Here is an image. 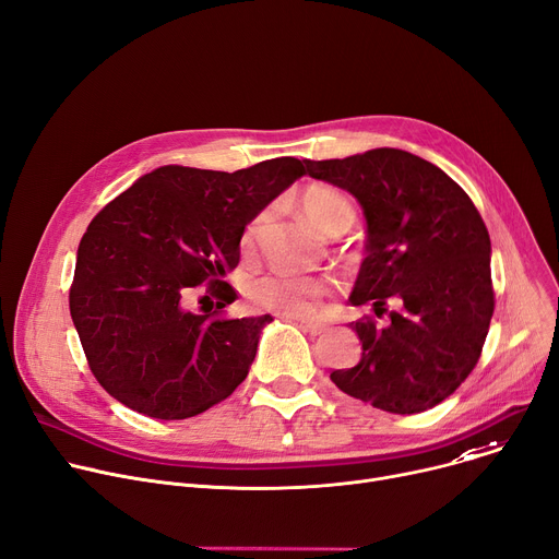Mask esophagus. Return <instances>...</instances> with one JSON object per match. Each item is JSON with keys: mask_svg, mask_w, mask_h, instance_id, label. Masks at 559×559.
<instances>
[{"mask_svg": "<svg viewBox=\"0 0 559 559\" xmlns=\"http://www.w3.org/2000/svg\"><path fill=\"white\" fill-rule=\"evenodd\" d=\"M300 328L306 330V332H310V334H314V336L325 332V325H323V323H319V321H306V319H302V321H300Z\"/></svg>", "mask_w": 559, "mask_h": 559, "instance_id": "34e87169", "label": "esophagus"}]
</instances>
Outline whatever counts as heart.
Returning a JSON list of instances; mask_svg holds the SVG:
<instances>
[{"label": "heart", "mask_w": 559, "mask_h": 559, "mask_svg": "<svg viewBox=\"0 0 559 559\" xmlns=\"http://www.w3.org/2000/svg\"><path fill=\"white\" fill-rule=\"evenodd\" d=\"M300 210L306 218L323 234H343L352 221L354 212L349 200L332 187L312 185L300 193ZM265 214H259L245 229V242L257 238ZM334 283L325 276H289L281 272H270L251 278L245 285V296L259 310L274 312L289 319H312L319 312L321 300L332 292Z\"/></svg>", "instance_id": "obj_1"}]
</instances>
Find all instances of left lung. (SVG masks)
<instances>
[{
  "instance_id": "obj_1",
  "label": "left lung",
  "mask_w": 559,
  "mask_h": 559,
  "mask_svg": "<svg viewBox=\"0 0 559 559\" xmlns=\"http://www.w3.org/2000/svg\"><path fill=\"white\" fill-rule=\"evenodd\" d=\"M306 167L359 200L368 238L349 302L388 314L383 325L352 323L361 361L330 379L385 413L432 408L477 366L495 310L490 236L477 207L448 174L401 148ZM390 299L397 302L392 313Z\"/></svg>"
}]
</instances>
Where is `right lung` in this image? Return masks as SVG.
<instances>
[{
  "mask_svg": "<svg viewBox=\"0 0 559 559\" xmlns=\"http://www.w3.org/2000/svg\"><path fill=\"white\" fill-rule=\"evenodd\" d=\"M306 174L296 158L210 171L167 165L138 178L99 212L78 247L71 319L95 379L127 408L187 419L227 399L247 377L265 317L227 319L225 283L245 225ZM211 285L195 316L186 294Z\"/></svg>",
  "mask_w": 559,
  "mask_h": 559,
  "instance_id": "obj_1",
  "label": "right lung"
}]
</instances>
